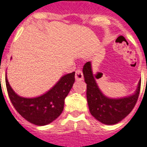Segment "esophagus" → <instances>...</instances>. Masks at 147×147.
<instances>
[{"label":"esophagus","mask_w":147,"mask_h":147,"mask_svg":"<svg viewBox=\"0 0 147 147\" xmlns=\"http://www.w3.org/2000/svg\"><path fill=\"white\" fill-rule=\"evenodd\" d=\"M84 78L83 73L81 69H78L76 71V81H82Z\"/></svg>","instance_id":"34e87169"}]
</instances>
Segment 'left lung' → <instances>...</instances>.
<instances>
[{"label":"left lung","instance_id":"left-lung-1","mask_svg":"<svg viewBox=\"0 0 147 147\" xmlns=\"http://www.w3.org/2000/svg\"><path fill=\"white\" fill-rule=\"evenodd\" d=\"M84 82L87 84V100L90 114L102 124L119 123L127 116L135 106L139 96L141 81L135 93L122 98H109L102 94L93 75L91 63L87 62L83 67Z\"/></svg>","mask_w":147,"mask_h":147}]
</instances>
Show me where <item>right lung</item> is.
Listing matches in <instances>:
<instances>
[{"label":"right lung","instance_id":"add662e5","mask_svg":"<svg viewBox=\"0 0 147 147\" xmlns=\"http://www.w3.org/2000/svg\"><path fill=\"white\" fill-rule=\"evenodd\" d=\"M75 82V71L63 76L57 84L41 96L26 98L19 96L9 85L6 77L8 95L16 110L31 123L43 126L48 125L60 115L65 98Z\"/></svg>","mask_w":147,"mask_h":147}]
</instances>
